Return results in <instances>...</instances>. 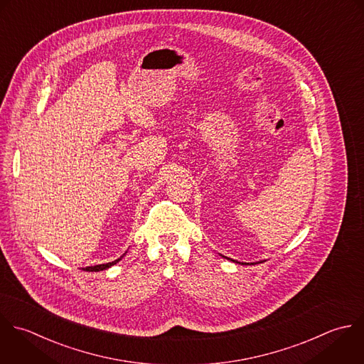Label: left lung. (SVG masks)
<instances>
[{
	"label": "left lung",
	"mask_w": 364,
	"mask_h": 364,
	"mask_svg": "<svg viewBox=\"0 0 364 364\" xmlns=\"http://www.w3.org/2000/svg\"><path fill=\"white\" fill-rule=\"evenodd\" d=\"M238 264H240V262H238ZM242 265H244V264H242ZM245 265H250V264H245ZM252 265H254V264H252Z\"/></svg>",
	"instance_id": "1"
}]
</instances>
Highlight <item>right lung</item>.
I'll use <instances>...</instances> for the list:
<instances>
[{
    "label": "right lung",
    "instance_id": "add662e5",
    "mask_svg": "<svg viewBox=\"0 0 364 364\" xmlns=\"http://www.w3.org/2000/svg\"><path fill=\"white\" fill-rule=\"evenodd\" d=\"M126 254V252H124ZM124 254L119 258V259H116V261H113V262H107V264H100V265H95V267H86V268H83V271H87V272H99V271H103V269H107V268H110L112 265H114V264H117L123 257H124Z\"/></svg>",
    "mask_w": 364,
    "mask_h": 364
}]
</instances>
